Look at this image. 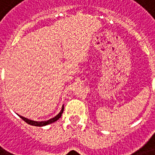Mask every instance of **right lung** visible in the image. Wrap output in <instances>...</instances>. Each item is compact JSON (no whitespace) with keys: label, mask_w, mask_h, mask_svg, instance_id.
Listing matches in <instances>:
<instances>
[{"label":"right lung","mask_w":155,"mask_h":155,"mask_svg":"<svg viewBox=\"0 0 155 155\" xmlns=\"http://www.w3.org/2000/svg\"><path fill=\"white\" fill-rule=\"evenodd\" d=\"M63 109H64V106L63 105L62 107V109L61 111L58 113V115H56L55 117H54L53 118L51 119H50V120H44V121H35V120H30V119H28V118H25L22 116H19L23 120H25V122L29 124L30 125H34V126H45V125H49V124H51V123L54 122L56 121L57 120H58L59 118L61 117V116H62V113L63 112Z\"/></svg>","instance_id":"right-lung-1"}]
</instances>
